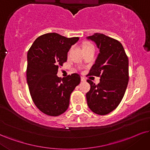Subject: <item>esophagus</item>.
<instances>
[{
	"instance_id": "1",
	"label": "esophagus",
	"mask_w": 150,
	"mask_h": 150,
	"mask_svg": "<svg viewBox=\"0 0 150 150\" xmlns=\"http://www.w3.org/2000/svg\"><path fill=\"white\" fill-rule=\"evenodd\" d=\"M81 81H82V82H86V79H85L84 77H81Z\"/></svg>"
}]
</instances>
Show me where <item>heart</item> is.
<instances>
[{"label": "heart", "mask_w": 150, "mask_h": 150, "mask_svg": "<svg viewBox=\"0 0 150 150\" xmlns=\"http://www.w3.org/2000/svg\"><path fill=\"white\" fill-rule=\"evenodd\" d=\"M90 44H85V45H84V46H87V45H90Z\"/></svg>", "instance_id": "1"}]
</instances>
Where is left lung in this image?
<instances>
[{"label": "left lung", "mask_w": 150, "mask_h": 150, "mask_svg": "<svg viewBox=\"0 0 150 150\" xmlns=\"http://www.w3.org/2000/svg\"><path fill=\"white\" fill-rule=\"evenodd\" d=\"M88 39L95 42L99 49L88 74L100 77V82L96 85L87 80L90 85L87 103L92 112L103 115L117 108L125 95L129 79L128 57L117 40L101 33H95Z\"/></svg>", "instance_id": "1"}]
</instances>
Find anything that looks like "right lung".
<instances>
[{
	"label": "right lung",
	"mask_w": 150,
	"mask_h": 150,
	"mask_svg": "<svg viewBox=\"0 0 150 150\" xmlns=\"http://www.w3.org/2000/svg\"><path fill=\"white\" fill-rule=\"evenodd\" d=\"M79 39L47 33L37 38L28 51L26 77L31 98L37 108L47 115L58 116L65 112L71 93L80 83L79 74L63 79L56 75Z\"/></svg>",
	"instance_id": "1"
}]
</instances>
